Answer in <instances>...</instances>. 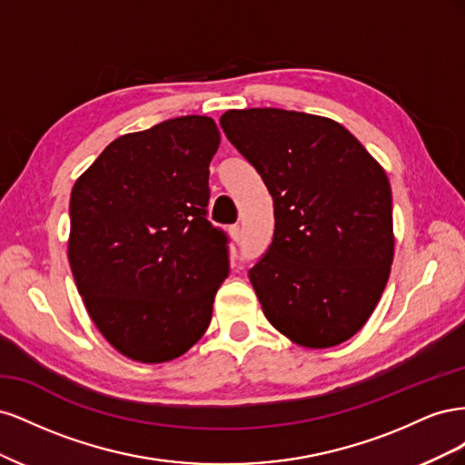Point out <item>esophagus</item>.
I'll list each match as a JSON object with an SVG mask.
<instances>
[{
  "instance_id": "1",
  "label": "esophagus",
  "mask_w": 465,
  "mask_h": 465,
  "mask_svg": "<svg viewBox=\"0 0 465 465\" xmlns=\"http://www.w3.org/2000/svg\"><path fill=\"white\" fill-rule=\"evenodd\" d=\"M231 238L234 242H238L242 238V231H241V227H238V224H234V227H231Z\"/></svg>"
}]
</instances>
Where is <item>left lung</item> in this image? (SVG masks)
Returning a JSON list of instances; mask_svg holds the SVG:
<instances>
[{
  "label": "left lung",
  "instance_id": "8db88e82",
  "mask_svg": "<svg viewBox=\"0 0 465 465\" xmlns=\"http://www.w3.org/2000/svg\"><path fill=\"white\" fill-rule=\"evenodd\" d=\"M221 128L273 198V242L248 272L265 318L301 347L347 341L374 312L391 270L384 168L323 116L227 110Z\"/></svg>",
  "mask_w": 465,
  "mask_h": 465
}]
</instances>
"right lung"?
Masks as SVG:
<instances>
[{
  "instance_id": "obj_1",
  "label": "right lung",
  "mask_w": 465,
  "mask_h": 465,
  "mask_svg": "<svg viewBox=\"0 0 465 465\" xmlns=\"http://www.w3.org/2000/svg\"><path fill=\"white\" fill-rule=\"evenodd\" d=\"M213 118L180 116L114 139L69 200L67 258L104 340L137 362L200 341L229 277L227 236L205 217Z\"/></svg>"
}]
</instances>
